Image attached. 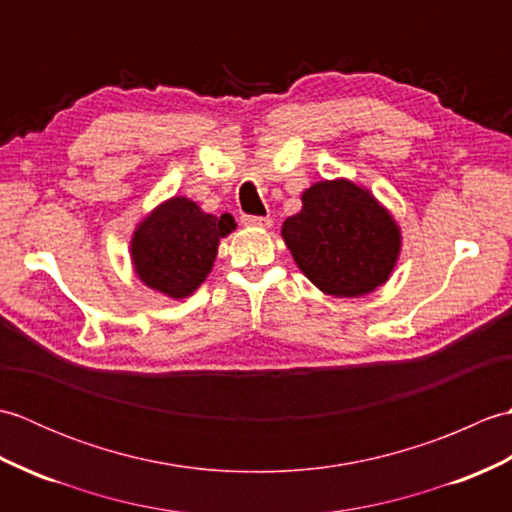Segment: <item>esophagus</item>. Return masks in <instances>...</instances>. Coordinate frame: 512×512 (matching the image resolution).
<instances>
[{
    "label": "esophagus",
    "mask_w": 512,
    "mask_h": 512,
    "mask_svg": "<svg viewBox=\"0 0 512 512\" xmlns=\"http://www.w3.org/2000/svg\"><path fill=\"white\" fill-rule=\"evenodd\" d=\"M242 224H244V226H262V228H268L270 224H273V220H270V217H262V215H242Z\"/></svg>",
    "instance_id": "esophagus-1"
}]
</instances>
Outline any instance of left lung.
<instances>
[{
    "mask_svg": "<svg viewBox=\"0 0 512 512\" xmlns=\"http://www.w3.org/2000/svg\"><path fill=\"white\" fill-rule=\"evenodd\" d=\"M303 209L281 228L286 244L314 286L334 297H358L383 286L400 250L391 215L350 180L317 182Z\"/></svg>",
    "mask_w": 512,
    "mask_h": 512,
    "instance_id": "left-lung-1",
    "label": "left lung"
}]
</instances>
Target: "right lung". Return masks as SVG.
<instances>
[{"label": "right lung", "mask_w": 512, "mask_h": 512, "mask_svg": "<svg viewBox=\"0 0 512 512\" xmlns=\"http://www.w3.org/2000/svg\"><path fill=\"white\" fill-rule=\"evenodd\" d=\"M235 228L228 213H202L187 198H171L136 228L132 257L149 288L182 299L198 288L217 255V244Z\"/></svg>", "instance_id": "right-lung-1"}]
</instances>
